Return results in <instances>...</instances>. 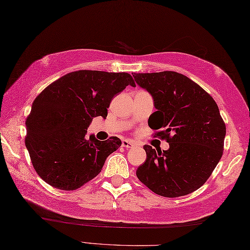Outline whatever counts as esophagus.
Segmentation results:
<instances>
[{"mask_svg": "<svg viewBox=\"0 0 250 250\" xmlns=\"http://www.w3.org/2000/svg\"><path fill=\"white\" fill-rule=\"evenodd\" d=\"M121 145H122V147L126 148V149H128V148H132V147L135 146L134 142H132V141H130V140H122Z\"/></svg>", "mask_w": 250, "mask_h": 250, "instance_id": "esophagus-1", "label": "esophagus"}]
</instances>
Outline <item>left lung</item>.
Returning a JSON list of instances; mask_svg holds the SVG:
<instances>
[{
  "label": "left lung",
  "instance_id": "left-lung-1",
  "mask_svg": "<svg viewBox=\"0 0 250 250\" xmlns=\"http://www.w3.org/2000/svg\"><path fill=\"white\" fill-rule=\"evenodd\" d=\"M133 77L153 98L157 110L148 119L156 130L153 137L169 145L163 151L144 146L147 158L137 168V178L166 198L193 192L209 178L224 152L226 125L218 106L203 88L177 72L134 73Z\"/></svg>",
  "mask_w": 250,
  "mask_h": 250
}]
</instances>
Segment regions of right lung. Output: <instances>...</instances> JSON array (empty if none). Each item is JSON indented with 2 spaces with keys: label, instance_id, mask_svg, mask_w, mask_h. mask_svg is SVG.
Instances as JSON below:
<instances>
[{
  "label": "right lung",
  "instance_id": "add662e5",
  "mask_svg": "<svg viewBox=\"0 0 250 250\" xmlns=\"http://www.w3.org/2000/svg\"><path fill=\"white\" fill-rule=\"evenodd\" d=\"M128 84L135 87L128 73L81 70L57 79L37 95L25 119V146L42 179L71 191L99 175L121 141L117 136L87 139V129L93 117H107L111 99Z\"/></svg>",
  "mask_w": 250,
  "mask_h": 250
}]
</instances>
